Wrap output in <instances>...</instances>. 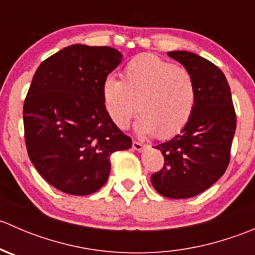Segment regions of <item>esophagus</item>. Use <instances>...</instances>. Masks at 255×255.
<instances>
[{"instance_id": "obj_1", "label": "esophagus", "mask_w": 255, "mask_h": 255, "mask_svg": "<svg viewBox=\"0 0 255 255\" xmlns=\"http://www.w3.org/2000/svg\"><path fill=\"white\" fill-rule=\"evenodd\" d=\"M132 146H133V149H135V150H143L144 148H145V144H143V143H140V142H137V140H133V143H132Z\"/></svg>"}]
</instances>
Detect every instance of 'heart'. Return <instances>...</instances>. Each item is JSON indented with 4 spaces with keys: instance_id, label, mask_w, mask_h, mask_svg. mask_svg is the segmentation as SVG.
Returning a JSON list of instances; mask_svg holds the SVG:
<instances>
[{
    "instance_id": "obj_1",
    "label": "heart",
    "mask_w": 255,
    "mask_h": 255,
    "mask_svg": "<svg viewBox=\"0 0 255 255\" xmlns=\"http://www.w3.org/2000/svg\"><path fill=\"white\" fill-rule=\"evenodd\" d=\"M107 115L125 129L137 112V129L166 139L186 126L196 102V86L187 69L154 54H140L127 63L121 80L107 78L101 87Z\"/></svg>"
}]
</instances>
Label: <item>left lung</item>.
<instances>
[{
	"label": "left lung",
	"mask_w": 255,
	"mask_h": 255,
	"mask_svg": "<svg viewBox=\"0 0 255 255\" xmlns=\"http://www.w3.org/2000/svg\"><path fill=\"white\" fill-rule=\"evenodd\" d=\"M190 71L196 102L180 134L156 145L164 156L161 170L150 180L169 199H189L212 186L225 174L231 159L237 116L225 74L211 61L189 51H169Z\"/></svg>",
	"instance_id": "1"
}]
</instances>
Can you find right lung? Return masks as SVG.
<instances>
[{"instance_id":"right-lung-1","label":"right lung","mask_w":255,"mask_h":255,"mask_svg":"<svg viewBox=\"0 0 255 255\" xmlns=\"http://www.w3.org/2000/svg\"><path fill=\"white\" fill-rule=\"evenodd\" d=\"M122 54L74 44L45 59L23 105L28 156L45 181L76 196L106 184L110 156L132 146L107 115L101 87Z\"/></svg>"}]
</instances>
